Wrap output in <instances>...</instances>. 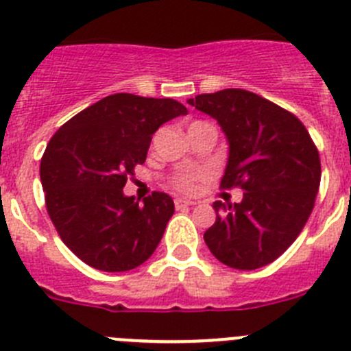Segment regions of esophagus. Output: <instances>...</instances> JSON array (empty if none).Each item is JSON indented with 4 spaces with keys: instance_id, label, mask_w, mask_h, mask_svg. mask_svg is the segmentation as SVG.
Returning <instances> with one entry per match:
<instances>
[{
    "instance_id": "obj_1",
    "label": "esophagus",
    "mask_w": 351,
    "mask_h": 351,
    "mask_svg": "<svg viewBox=\"0 0 351 351\" xmlns=\"http://www.w3.org/2000/svg\"><path fill=\"white\" fill-rule=\"evenodd\" d=\"M190 206H195V202L193 200H190V198H176V207H178V209L190 207Z\"/></svg>"
}]
</instances>
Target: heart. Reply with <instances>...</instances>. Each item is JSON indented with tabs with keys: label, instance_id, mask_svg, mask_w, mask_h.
Wrapping results in <instances>:
<instances>
[{
	"label": "heart",
	"instance_id": "obj_1",
	"mask_svg": "<svg viewBox=\"0 0 351 351\" xmlns=\"http://www.w3.org/2000/svg\"><path fill=\"white\" fill-rule=\"evenodd\" d=\"M195 178L193 176H179L172 181V186L176 188L178 191H191L193 190V184H195Z\"/></svg>",
	"mask_w": 351,
	"mask_h": 351
}]
</instances>
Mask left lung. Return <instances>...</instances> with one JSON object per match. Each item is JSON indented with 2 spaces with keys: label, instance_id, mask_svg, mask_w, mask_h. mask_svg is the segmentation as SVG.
Masks as SVG:
<instances>
[{
  "label": "left lung",
  "instance_id": "1",
  "mask_svg": "<svg viewBox=\"0 0 351 351\" xmlns=\"http://www.w3.org/2000/svg\"><path fill=\"white\" fill-rule=\"evenodd\" d=\"M188 104L218 121L228 142L223 188L241 186L239 204L216 200L207 247L232 269L274 262L299 237L320 188V156L308 130L285 108L246 89H223Z\"/></svg>",
  "mask_w": 351,
  "mask_h": 351
}]
</instances>
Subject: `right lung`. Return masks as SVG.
Instances as JSON below:
<instances>
[{"label": "right lung", "mask_w": 351, "mask_h": 351, "mask_svg": "<svg viewBox=\"0 0 351 351\" xmlns=\"http://www.w3.org/2000/svg\"><path fill=\"white\" fill-rule=\"evenodd\" d=\"M188 110L172 98L117 93L64 123L49 142L40 179L61 241L84 263L125 272L153 255L173 200L154 191L142 204L123 188L147 156L154 132Z\"/></svg>", "instance_id": "obj_1"}]
</instances>
